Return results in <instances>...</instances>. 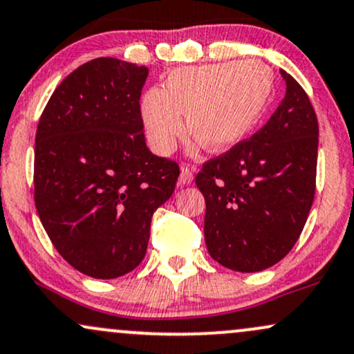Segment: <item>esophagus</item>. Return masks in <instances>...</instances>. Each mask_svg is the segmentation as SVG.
<instances>
[{"label":"esophagus","mask_w":354,"mask_h":354,"mask_svg":"<svg viewBox=\"0 0 354 354\" xmlns=\"http://www.w3.org/2000/svg\"><path fill=\"white\" fill-rule=\"evenodd\" d=\"M193 169L189 166H181V173H180V183L181 185H191L193 183Z\"/></svg>","instance_id":"1"}]
</instances>
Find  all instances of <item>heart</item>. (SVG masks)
I'll list each match as a JSON object with an SVG mask.
<instances>
[{"mask_svg":"<svg viewBox=\"0 0 354 354\" xmlns=\"http://www.w3.org/2000/svg\"><path fill=\"white\" fill-rule=\"evenodd\" d=\"M274 77L261 61L223 62L171 72L165 88L145 93L142 115L151 147L174 150L188 131L211 151L231 150L249 135L269 105Z\"/></svg>","mask_w":354,"mask_h":354,"instance_id":"b5f03b06","label":"heart"}]
</instances>
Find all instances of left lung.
Returning <instances> with one entry per match:
<instances>
[{
    "label": "left lung",
    "instance_id": "left-lung-1",
    "mask_svg": "<svg viewBox=\"0 0 354 354\" xmlns=\"http://www.w3.org/2000/svg\"><path fill=\"white\" fill-rule=\"evenodd\" d=\"M280 74L287 92L269 122L196 174L206 199L207 252L231 270L259 272L282 261L313 204L317 113L301 85Z\"/></svg>",
    "mask_w": 354,
    "mask_h": 354
}]
</instances>
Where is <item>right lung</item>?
Returning <instances> with one entry per match:
<instances>
[{"instance_id":"right-lung-1","label":"right lung","mask_w":354,"mask_h":354,"mask_svg":"<svg viewBox=\"0 0 354 354\" xmlns=\"http://www.w3.org/2000/svg\"><path fill=\"white\" fill-rule=\"evenodd\" d=\"M148 69L97 57L57 85L34 145V203L64 261L117 279L143 261L151 216L180 166L147 148L140 95Z\"/></svg>"}]
</instances>
